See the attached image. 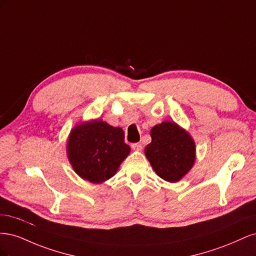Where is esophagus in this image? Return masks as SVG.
<instances>
[{
  "mask_svg": "<svg viewBox=\"0 0 256 256\" xmlns=\"http://www.w3.org/2000/svg\"><path fill=\"white\" fill-rule=\"evenodd\" d=\"M131 148L134 150H142V144L141 143H134L131 144Z\"/></svg>",
  "mask_w": 256,
  "mask_h": 256,
  "instance_id": "34e87169",
  "label": "esophagus"
}]
</instances>
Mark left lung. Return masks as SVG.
<instances>
[{
  "label": "left lung",
  "instance_id": "left-lung-1",
  "mask_svg": "<svg viewBox=\"0 0 256 256\" xmlns=\"http://www.w3.org/2000/svg\"><path fill=\"white\" fill-rule=\"evenodd\" d=\"M150 136L144 152L154 171L168 182H180L194 166V140L187 130L170 120L154 126Z\"/></svg>",
  "mask_w": 256,
  "mask_h": 256
}]
</instances>
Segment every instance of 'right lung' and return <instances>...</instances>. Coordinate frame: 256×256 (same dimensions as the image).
I'll list each match as a JSON object with an SVG mask.
<instances>
[{
	"instance_id": "add662e5",
	"label": "right lung",
	"mask_w": 256,
	"mask_h": 256,
	"mask_svg": "<svg viewBox=\"0 0 256 256\" xmlns=\"http://www.w3.org/2000/svg\"><path fill=\"white\" fill-rule=\"evenodd\" d=\"M124 138L122 128L102 120L76 124L67 138L69 164L82 180L102 184L116 174L130 154V147Z\"/></svg>"
}]
</instances>
